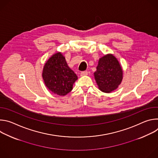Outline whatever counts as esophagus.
Here are the masks:
<instances>
[{
    "label": "esophagus",
    "mask_w": 158,
    "mask_h": 158,
    "mask_svg": "<svg viewBox=\"0 0 158 158\" xmlns=\"http://www.w3.org/2000/svg\"><path fill=\"white\" fill-rule=\"evenodd\" d=\"M87 74H88V73H87V71H82V72L81 73V76H87Z\"/></svg>",
    "instance_id": "obj_1"
}]
</instances>
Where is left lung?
Segmentation results:
<instances>
[{
    "label": "left lung",
    "instance_id": "obj_1",
    "mask_svg": "<svg viewBox=\"0 0 158 158\" xmlns=\"http://www.w3.org/2000/svg\"><path fill=\"white\" fill-rule=\"evenodd\" d=\"M96 69L94 77L101 91L109 93L118 88L123 79V70L114 56L108 54L101 58Z\"/></svg>",
    "mask_w": 158,
    "mask_h": 158
}]
</instances>
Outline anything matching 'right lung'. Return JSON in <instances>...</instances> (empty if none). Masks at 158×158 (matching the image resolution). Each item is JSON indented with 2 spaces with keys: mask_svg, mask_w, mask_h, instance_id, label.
<instances>
[{
  "mask_svg": "<svg viewBox=\"0 0 158 158\" xmlns=\"http://www.w3.org/2000/svg\"><path fill=\"white\" fill-rule=\"evenodd\" d=\"M42 77L46 87L54 94L65 96L71 92L77 76L60 52L54 54L46 63Z\"/></svg>",
  "mask_w": 158,
  "mask_h": 158,
  "instance_id": "1",
  "label": "right lung"
}]
</instances>
